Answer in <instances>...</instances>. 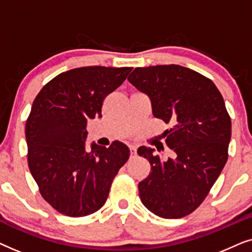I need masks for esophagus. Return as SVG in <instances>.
<instances>
[{
	"label": "esophagus",
	"instance_id": "1",
	"mask_svg": "<svg viewBox=\"0 0 252 252\" xmlns=\"http://www.w3.org/2000/svg\"><path fill=\"white\" fill-rule=\"evenodd\" d=\"M129 153H130V157L136 156V148L134 146H129Z\"/></svg>",
	"mask_w": 252,
	"mask_h": 252
}]
</instances>
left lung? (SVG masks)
<instances>
[{
	"mask_svg": "<svg viewBox=\"0 0 252 252\" xmlns=\"http://www.w3.org/2000/svg\"><path fill=\"white\" fill-rule=\"evenodd\" d=\"M128 81L149 96L153 115L170 124L167 160L140 147L151 172L139 184L143 205L158 217L178 219L195 211L215 185L228 158L232 123L212 80L180 65L136 67Z\"/></svg>",
	"mask_w": 252,
	"mask_h": 252,
	"instance_id": "obj_1",
	"label": "left lung"
}]
</instances>
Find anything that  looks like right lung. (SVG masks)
Returning a JSON list of instances; mask_svg holds the SVG:
<instances>
[{
    "label": "right lung",
    "mask_w": 252,
    "mask_h": 252,
    "mask_svg": "<svg viewBox=\"0 0 252 252\" xmlns=\"http://www.w3.org/2000/svg\"><path fill=\"white\" fill-rule=\"evenodd\" d=\"M132 67L86 66L63 72L43 86L26 120L27 161L40 194L67 217L92 215L104 205L129 149L115 141L86 149L87 120L102 117L104 98Z\"/></svg>",
    "instance_id": "1"
}]
</instances>
